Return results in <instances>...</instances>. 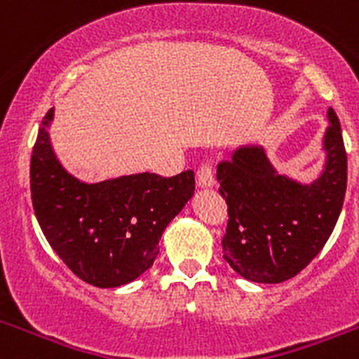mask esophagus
<instances>
[{"mask_svg":"<svg viewBox=\"0 0 359 359\" xmlns=\"http://www.w3.org/2000/svg\"><path fill=\"white\" fill-rule=\"evenodd\" d=\"M214 167H212V163H203L198 172V185L201 189H210V187H214Z\"/></svg>","mask_w":359,"mask_h":359,"instance_id":"34e87169","label":"esophagus"}]
</instances>
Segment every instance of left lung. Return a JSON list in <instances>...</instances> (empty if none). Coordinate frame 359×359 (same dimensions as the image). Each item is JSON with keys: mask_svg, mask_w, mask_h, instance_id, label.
I'll return each mask as SVG.
<instances>
[{"mask_svg": "<svg viewBox=\"0 0 359 359\" xmlns=\"http://www.w3.org/2000/svg\"><path fill=\"white\" fill-rule=\"evenodd\" d=\"M327 118L325 167L311 185L278 174L261 145L236 149L217 165L219 194L228 205L223 259L246 280H290L331 237L347 189V152L332 107Z\"/></svg>", "mask_w": 359, "mask_h": 359, "instance_id": "left-lung-1", "label": "left lung"}]
</instances>
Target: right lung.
<instances>
[{"mask_svg": "<svg viewBox=\"0 0 359 359\" xmlns=\"http://www.w3.org/2000/svg\"><path fill=\"white\" fill-rule=\"evenodd\" d=\"M52 120L50 109L30 160L32 205L41 230L84 282L97 287L129 284L151 268L161 233L194 194V170L84 183L57 160L48 135Z\"/></svg>", "mask_w": 359, "mask_h": 359, "instance_id": "right-lung-1", "label": "right lung"}]
</instances>
